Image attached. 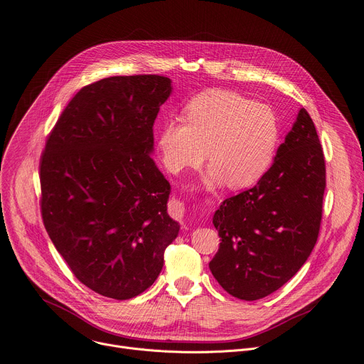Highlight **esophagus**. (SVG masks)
Here are the masks:
<instances>
[{"label":"esophagus","mask_w":364,"mask_h":364,"mask_svg":"<svg viewBox=\"0 0 364 364\" xmlns=\"http://www.w3.org/2000/svg\"><path fill=\"white\" fill-rule=\"evenodd\" d=\"M171 213H172L173 217L182 218L183 214H185V204H183L182 201H175V203H172V205H171Z\"/></svg>","instance_id":"1"}]
</instances>
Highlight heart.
Listing matches in <instances>:
<instances>
[{
	"label": "heart",
	"mask_w": 364,
	"mask_h": 364,
	"mask_svg": "<svg viewBox=\"0 0 364 364\" xmlns=\"http://www.w3.org/2000/svg\"><path fill=\"white\" fill-rule=\"evenodd\" d=\"M279 124L275 112L230 90H208L185 107V122L166 121L157 134L159 156L171 173L198 166L207 150L210 188L243 189L259 182L277 154Z\"/></svg>",
	"instance_id": "b5f03b06"
}]
</instances>
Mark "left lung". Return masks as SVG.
<instances>
[{
  "label": "left lung",
  "mask_w": 364,
  "mask_h": 364,
  "mask_svg": "<svg viewBox=\"0 0 364 364\" xmlns=\"http://www.w3.org/2000/svg\"><path fill=\"white\" fill-rule=\"evenodd\" d=\"M323 191V151L301 107L264 178L214 213L221 242L210 269L218 284L249 301L284 286L318 240Z\"/></svg>",
  "instance_id": "8db88e82"
}]
</instances>
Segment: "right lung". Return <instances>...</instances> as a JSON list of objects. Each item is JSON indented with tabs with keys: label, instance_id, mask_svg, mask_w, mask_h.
<instances>
[{
	"label": "right lung",
	"instance_id": "add662e5",
	"mask_svg": "<svg viewBox=\"0 0 364 364\" xmlns=\"http://www.w3.org/2000/svg\"><path fill=\"white\" fill-rule=\"evenodd\" d=\"M161 75H118L82 87L53 127L41 160L45 229L90 290L127 300L147 290L179 233L167 214L153 124L172 95Z\"/></svg>",
	"mask_w": 364,
	"mask_h": 364
}]
</instances>
